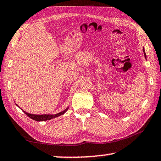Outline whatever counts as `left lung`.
<instances>
[{"label": "left lung", "mask_w": 161, "mask_h": 161, "mask_svg": "<svg viewBox=\"0 0 161 161\" xmlns=\"http://www.w3.org/2000/svg\"><path fill=\"white\" fill-rule=\"evenodd\" d=\"M144 55H145V56L146 58V54H145V50H144Z\"/></svg>", "instance_id": "obj_1"}]
</instances>
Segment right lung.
<instances>
[{
    "label": "right lung",
    "instance_id": "right-lung-1",
    "mask_svg": "<svg viewBox=\"0 0 161 161\" xmlns=\"http://www.w3.org/2000/svg\"><path fill=\"white\" fill-rule=\"evenodd\" d=\"M67 110H68V108H66V110H64V111L60 112V113H58V114H55V115H49V114L35 115V114H29V113H26V112H25V113L29 117H30V118H31V119H33V120H35V121H47V120H50V119H54V118H56V117H58V116H61V115H63L64 114H65V113L67 111Z\"/></svg>",
    "mask_w": 161,
    "mask_h": 161
}]
</instances>
